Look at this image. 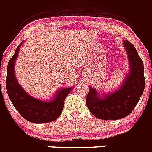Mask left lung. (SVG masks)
<instances>
[{"label": "left lung", "instance_id": "left-lung-1", "mask_svg": "<svg viewBox=\"0 0 152 152\" xmlns=\"http://www.w3.org/2000/svg\"><path fill=\"white\" fill-rule=\"evenodd\" d=\"M123 44L128 54L130 71L121 88L103 98L98 96L96 89L89 88L86 103L90 112L98 119L115 120L126 117L132 112L144 91L143 61L130 42L126 40Z\"/></svg>", "mask_w": 152, "mask_h": 152}]
</instances>
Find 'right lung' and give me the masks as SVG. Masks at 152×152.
<instances>
[{"label":"right lung","mask_w":152,"mask_h":152,"mask_svg":"<svg viewBox=\"0 0 152 152\" xmlns=\"http://www.w3.org/2000/svg\"><path fill=\"white\" fill-rule=\"evenodd\" d=\"M23 42L16 49L9 61L7 70L6 88L13 107L27 121L34 123H45L54 121L59 117L64 107V100L72 88H64L58 92L52 100L45 102L33 98L22 88L16 79L14 64Z\"/></svg>","instance_id":"add662e5"}]
</instances>
